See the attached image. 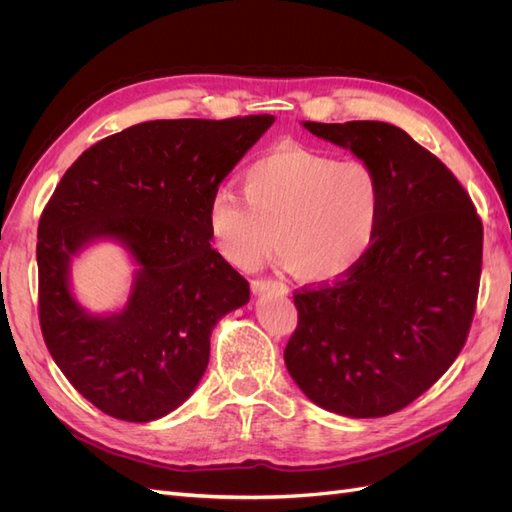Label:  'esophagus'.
Masks as SVG:
<instances>
[{"mask_svg": "<svg viewBox=\"0 0 512 512\" xmlns=\"http://www.w3.org/2000/svg\"><path fill=\"white\" fill-rule=\"evenodd\" d=\"M269 290L280 292V294H286V292H288V288H286L284 284L275 282V280H254V282H252V292H254V294H262V292H269Z\"/></svg>", "mask_w": 512, "mask_h": 512, "instance_id": "obj_1", "label": "esophagus"}]
</instances>
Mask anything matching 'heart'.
Segmentation results:
<instances>
[{"instance_id": "obj_1", "label": "heart", "mask_w": 512, "mask_h": 512, "mask_svg": "<svg viewBox=\"0 0 512 512\" xmlns=\"http://www.w3.org/2000/svg\"><path fill=\"white\" fill-rule=\"evenodd\" d=\"M382 183L361 160L282 147L243 173V194L218 188L207 203L209 237L228 262L256 267L275 239V262L305 282L348 275L374 247Z\"/></svg>"}]
</instances>
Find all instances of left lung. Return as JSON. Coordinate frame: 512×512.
<instances>
[{
	"label": "left lung",
	"mask_w": 512,
	"mask_h": 512,
	"mask_svg": "<svg viewBox=\"0 0 512 512\" xmlns=\"http://www.w3.org/2000/svg\"><path fill=\"white\" fill-rule=\"evenodd\" d=\"M303 128L350 149L382 183L371 252L333 284L294 294L288 374L316 406L376 418L406 408L453 365L472 324L483 224L436 156L384 121Z\"/></svg>",
	"instance_id": "obj_1"
}]
</instances>
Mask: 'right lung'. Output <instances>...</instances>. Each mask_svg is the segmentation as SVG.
<instances>
[{"label":"right lung","instance_id":"obj_1","mask_svg":"<svg viewBox=\"0 0 512 512\" xmlns=\"http://www.w3.org/2000/svg\"><path fill=\"white\" fill-rule=\"evenodd\" d=\"M273 121L136 123L61 177L38 226L40 327L57 367L104 414L149 423L177 410L205 374L215 324L250 301L209 243L207 203ZM98 240L135 265L127 305L108 315L71 292V260Z\"/></svg>","mask_w":512,"mask_h":512}]
</instances>
